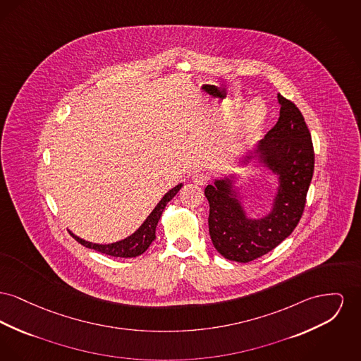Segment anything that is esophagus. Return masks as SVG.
<instances>
[{
	"mask_svg": "<svg viewBox=\"0 0 361 361\" xmlns=\"http://www.w3.org/2000/svg\"><path fill=\"white\" fill-rule=\"evenodd\" d=\"M192 181L197 185H204L210 181V174H207L204 171H196L195 174H192Z\"/></svg>",
	"mask_w": 361,
	"mask_h": 361,
	"instance_id": "34e87169",
	"label": "esophagus"
}]
</instances>
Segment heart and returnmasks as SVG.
<instances>
[{"label": "heart", "instance_id": "obj_1", "mask_svg": "<svg viewBox=\"0 0 361 361\" xmlns=\"http://www.w3.org/2000/svg\"><path fill=\"white\" fill-rule=\"evenodd\" d=\"M264 114H266L264 105L259 101H254L241 114V118H240L241 128L245 132H252L254 129L260 126V123L264 118Z\"/></svg>", "mask_w": 361, "mask_h": 361}]
</instances>
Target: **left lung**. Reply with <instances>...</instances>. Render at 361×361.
Instances as JSON below:
<instances>
[{
	"label": "left lung",
	"mask_w": 361,
	"mask_h": 361,
	"mask_svg": "<svg viewBox=\"0 0 361 361\" xmlns=\"http://www.w3.org/2000/svg\"><path fill=\"white\" fill-rule=\"evenodd\" d=\"M278 101L279 118L259 145L281 180L271 214L260 221L247 219L225 181L204 190L212 244L229 260L248 263L270 252L295 231L304 212L315 166L314 145L298 107L281 94Z\"/></svg>",
	"instance_id": "left-lung-1"
}]
</instances>
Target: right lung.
Returning a JSON list of instances; mask_svg holds the SVG:
<instances>
[{
    "label": "right lung",
    "mask_w": 361,
    "mask_h": 361,
    "mask_svg": "<svg viewBox=\"0 0 361 361\" xmlns=\"http://www.w3.org/2000/svg\"><path fill=\"white\" fill-rule=\"evenodd\" d=\"M183 185L178 184L177 187H174L173 190H170L162 199L161 202L157 204V207L149 214V218L145 221V224L126 240H121L118 243H113V244H107V245H99V244H92L85 241L79 237H76L75 234L71 233V235L80 243L82 245H85L87 248L95 250L101 254L109 255V256H114V257H135L139 255L143 254L149 247V244L154 241L155 238V228L157 224L164 212V209L166 207V204L170 200L176 196V193L180 191Z\"/></svg>",
    "instance_id": "1"
}]
</instances>
